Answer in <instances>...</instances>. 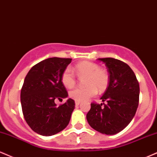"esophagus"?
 Instances as JSON below:
<instances>
[{
    "instance_id": "1",
    "label": "esophagus",
    "mask_w": 157,
    "mask_h": 157,
    "mask_svg": "<svg viewBox=\"0 0 157 157\" xmlns=\"http://www.w3.org/2000/svg\"><path fill=\"white\" fill-rule=\"evenodd\" d=\"M80 101H75V105H76V106H78V105L79 104H80Z\"/></svg>"
}]
</instances>
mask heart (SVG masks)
I'll return each instance as SVG.
<instances>
[{"label": "heart", "mask_w": 157, "mask_h": 157, "mask_svg": "<svg viewBox=\"0 0 157 157\" xmlns=\"http://www.w3.org/2000/svg\"><path fill=\"white\" fill-rule=\"evenodd\" d=\"M74 70L78 77H86V87H76L69 93L70 97L76 101H84L96 95L98 90L104 92L109 83V74L95 62L84 61L76 64ZM62 84L67 88H72L76 83V76L71 68L67 67L62 74Z\"/></svg>", "instance_id": "obj_1"}]
</instances>
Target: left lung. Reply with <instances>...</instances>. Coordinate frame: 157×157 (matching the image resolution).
Segmentation results:
<instances>
[{
  "label": "left lung",
  "mask_w": 157,
  "mask_h": 157,
  "mask_svg": "<svg viewBox=\"0 0 157 157\" xmlns=\"http://www.w3.org/2000/svg\"><path fill=\"white\" fill-rule=\"evenodd\" d=\"M109 73V83L103 96L106 104L93 102L86 114L92 128L100 133L113 135L129 124L139 104L140 85L132 68L114 58H100Z\"/></svg>",
  "instance_id": "left-lung-1"
}]
</instances>
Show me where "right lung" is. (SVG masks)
Returning a JSON list of instances; mask_svg holds the SVG:
<instances>
[{"label":"right lung","instance_id":"obj_1","mask_svg":"<svg viewBox=\"0 0 157 157\" xmlns=\"http://www.w3.org/2000/svg\"><path fill=\"white\" fill-rule=\"evenodd\" d=\"M70 58L46 59L31 68L20 93L22 111L27 124L42 136H51L65 128L75 109L69 98L56 106L54 101L67 97L62 74L71 62Z\"/></svg>","mask_w":157,"mask_h":157}]
</instances>
